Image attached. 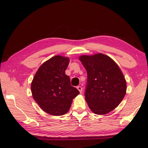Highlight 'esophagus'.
<instances>
[{
  "label": "esophagus",
  "instance_id": "obj_1",
  "mask_svg": "<svg viewBox=\"0 0 148 148\" xmlns=\"http://www.w3.org/2000/svg\"><path fill=\"white\" fill-rule=\"evenodd\" d=\"M77 89H78V91H79V92H80V93H82V92L83 88H82V86H77Z\"/></svg>",
  "mask_w": 148,
  "mask_h": 148
}]
</instances>
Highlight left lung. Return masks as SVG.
I'll use <instances>...</instances> for the list:
<instances>
[{
    "instance_id": "1",
    "label": "left lung",
    "mask_w": 148,
    "mask_h": 148,
    "mask_svg": "<svg viewBox=\"0 0 148 148\" xmlns=\"http://www.w3.org/2000/svg\"><path fill=\"white\" fill-rule=\"evenodd\" d=\"M79 60L87 71L85 99L89 109L97 115L114 110L127 91V82L117 63L108 56L97 53L82 55Z\"/></svg>"
}]
</instances>
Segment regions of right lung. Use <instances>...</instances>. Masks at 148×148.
I'll return each mask as SVG.
<instances>
[{"label":"right lung","mask_w":148,"mask_h":148,"mask_svg":"<svg viewBox=\"0 0 148 148\" xmlns=\"http://www.w3.org/2000/svg\"><path fill=\"white\" fill-rule=\"evenodd\" d=\"M69 62L68 57H52L39 66L31 82L34 100L42 110L53 116L68 112L73 99L79 94L65 74Z\"/></svg>","instance_id":"1"}]
</instances>
